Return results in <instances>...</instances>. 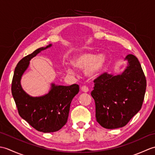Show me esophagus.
Wrapping results in <instances>:
<instances>
[{"label": "esophagus", "instance_id": "1", "mask_svg": "<svg viewBox=\"0 0 155 155\" xmlns=\"http://www.w3.org/2000/svg\"><path fill=\"white\" fill-rule=\"evenodd\" d=\"M81 90H82V91L84 92V93H88V88L86 86H83V87H81Z\"/></svg>", "mask_w": 155, "mask_h": 155}]
</instances>
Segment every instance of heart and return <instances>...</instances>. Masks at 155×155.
I'll list each match as a JSON object with an SVG mask.
<instances>
[{
  "label": "heart",
  "mask_w": 155,
  "mask_h": 155,
  "mask_svg": "<svg viewBox=\"0 0 155 155\" xmlns=\"http://www.w3.org/2000/svg\"><path fill=\"white\" fill-rule=\"evenodd\" d=\"M71 65L78 71L84 70V74L91 80L97 79L105 71L108 64V57L104 53L98 55L91 52H82L74 57L71 61ZM68 74H74L73 68L71 67L65 68Z\"/></svg>",
  "instance_id": "heart-1"
}]
</instances>
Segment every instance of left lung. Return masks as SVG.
Listing matches in <instances>:
<instances>
[{
	"label": "left lung",
	"instance_id": "8db88e82",
	"mask_svg": "<svg viewBox=\"0 0 155 155\" xmlns=\"http://www.w3.org/2000/svg\"><path fill=\"white\" fill-rule=\"evenodd\" d=\"M121 73H104L94 82L91 95L95 101L97 121L108 129L125 126L139 112L145 94L147 81L138 58L128 54Z\"/></svg>",
	"mask_w": 155,
	"mask_h": 155
}]
</instances>
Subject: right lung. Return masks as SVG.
Here are the masks:
<instances>
[{
	"label": "right lung",
	"mask_w": 155,
	"mask_h": 155,
	"mask_svg": "<svg viewBox=\"0 0 155 155\" xmlns=\"http://www.w3.org/2000/svg\"><path fill=\"white\" fill-rule=\"evenodd\" d=\"M39 48L31 54L22 58L16 65L12 82V94L19 115L40 132L53 133L58 131L67 123L71 103L79 92L77 84L71 86L51 84L48 93L40 97H32L23 90L21 78L27 70L32 58L46 49Z\"/></svg>",
	"instance_id": "add662e5"
}]
</instances>
